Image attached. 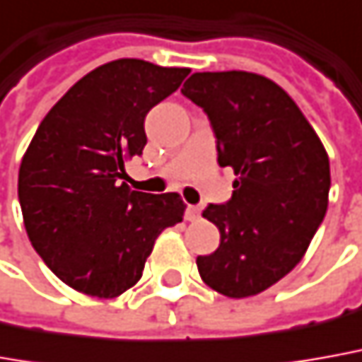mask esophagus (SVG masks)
<instances>
[{
	"label": "esophagus",
	"mask_w": 362,
	"mask_h": 362,
	"mask_svg": "<svg viewBox=\"0 0 362 362\" xmlns=\"http://www.w3.org/2000/svg\"><path fill=\"white\" fill-rule=\"evenodd\" d=\"M200 216L202 212L198 206H188V208H186V214H184V218H186L188 222H198V220H200Z\"/></svg>",
	"instance_id": "1"
}]
</instances>
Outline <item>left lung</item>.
<instances>
[{
  "label": "left lung",
  "mask_w": 362,
  "mask_h": 362,
  "mask_svg": "<svg viewBox=\"0 0 362 362\" xmlns=\"http://www.w3.org/2000/svg\"><path fill=\"white\" fill-rule=\"evenodd\" d=\"M182 95L206 110L218 162L238 178L232 200L204 210L220 245L198 255L202 281L233 299L262 293L303 259L325 218V146L293 98L264 75L194 73Z\"/></svg>",
  "instance_id": "obj_1"
}]
</instances>
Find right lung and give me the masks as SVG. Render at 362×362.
Wrapping results in <instances>:
<instances>
[{"label":"right lung","mask_w":362,"mask_h":362,"mask_svg":"<svg viewBox=\"0 0 362 362\" xmlns=\"http://www.w3.org/2000/svg\"><path fill=\"white\" fill-rule=\"evenodd\" d=\"M188 73L142 59L105 63L59 98L29 142L17 182L27 235L75 291L122 295L162 230L182 222L180 194L130 190L120 178L144 150V117Z\"/></svg>","instance_id":"1"}]
</instances>
